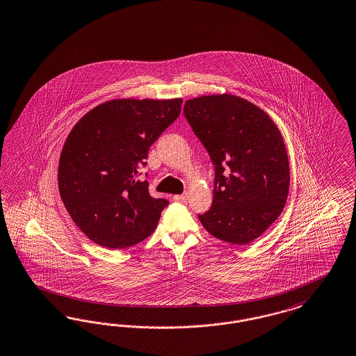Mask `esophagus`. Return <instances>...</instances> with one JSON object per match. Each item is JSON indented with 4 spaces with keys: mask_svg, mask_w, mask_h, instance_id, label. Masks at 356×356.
<instances>
[{
    "mask_svg": "<svg viewBox=\"0 0 356 356\" xmlns=\"http://www.w3.org/2000/svg\"><path fill=\"white\" fill-rule=\"evenodd\" d=\"M173 200H175L176 202H185V201H186V193L176 195V196H173Z\"/></svg>",
    "mask_w": 356,
    "mask_h": 356,
    "instance_id": "esophagus-1",
    "label": "esophagus"
}]
</instances>
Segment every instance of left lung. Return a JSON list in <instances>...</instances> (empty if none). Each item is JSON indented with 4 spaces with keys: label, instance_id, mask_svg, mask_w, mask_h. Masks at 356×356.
Listing matches in <instances>:
<instances>
[{
    "label": "left lung",
    "instance_id": "8db88e82",
    "mask_svg": "<svg viewBox=\"0 0 356 356\" xmlns=\"http://www.w3.org/2000/svg\"><path fill=\"white\" fill-rule=\"evenodd\" d=\"M184 116L214 167L213 202L199 214L202 227L236 245L256 240L278 218L289 195L280 129L256 104L230 94L186 100Z\"/></svg>",
    "mask_w": 356,
    "mask_h": 356
}]
</instances>
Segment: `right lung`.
Masks as SVG:
<instances>
[{
	"instance_id": "obj_1",
	"label": "right lung",
	"mask_w": 356,
	"mask_h": 356,
	"mask_svg": "<svg viewBox=\"0 0 356 356\" xmlns=\"http://www.w3.org/2000/svg\"><path fill=\"white\" fill-rule=\"evenodd\" d=\"M183 99H116L97 106L63 145L58 186L74 222L100 246L124 249L157 227L168 200L140 181L149 147L179 118Z\"/></svg>"
}]
</instances>
